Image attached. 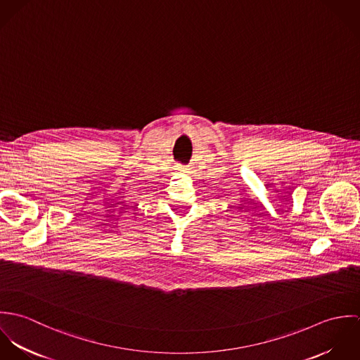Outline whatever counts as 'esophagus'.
Returning <instances> with one entry per match:
<instances>
[{"mask_svg":"<svg viewBox=\"0 0 360 360\" xmlns=\"http://www.w3.org/2000/svg\"><path fill=\"white\" fill-rule=\"evenodd\" d=\"M187 170H188L187 167H181V172H183V173H187Z\"/></svg>","mask_w":360,"mask_h":360,"instance_id":"1","label":"esophagus"}]
</instances>
